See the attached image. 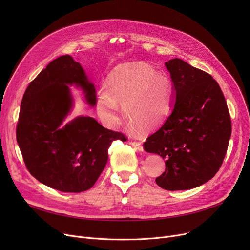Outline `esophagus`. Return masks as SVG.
I'll return each instance as SVG.
<instances>
[{
    "mask_svg": "<svg viewBox=\"0 0 250 250\" xmlns=\"http://www.w3.org/2000/svg\"><path fill=\"white\" fill-rule=\"evenodd\" d=\"M129 144L130 145H132L134 148H136L137 150H139V151H143V146H142V144L140 143V142H129Z\"/></svg>",
    "mask_w": 250,
    "mask_h": 250,
    "instance_id": "esophagus-1",
    "label": "esophagus"
}]
</instances>
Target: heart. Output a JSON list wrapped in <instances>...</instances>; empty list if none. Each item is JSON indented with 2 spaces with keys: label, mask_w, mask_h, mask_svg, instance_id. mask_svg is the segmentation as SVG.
<instances>
[{
  "label": "heart",
  "mask_w": 250,
  "mask_h": 250,
  "mask_svg": "<svg viewBox=\"0 0 250 250\" xmlns=\"http://www.w3.org/2000/svg\"><path fill=\"white\" fill-rule=\"evenodd\" d=\"M170 78L143 62L123 64L110 75L107 87L98 93L96 108L101 121L115 128L121 123L120 108L133 125L151 130L159 126L173 107Z\"/></svg>",
  "instance_id": "b5f03b06"
}]
</instances>
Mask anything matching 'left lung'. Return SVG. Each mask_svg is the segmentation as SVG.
<instances>
[{
  "label": "left lung",
  "mask_w": 250,
  "mask_h": 250,
  "mask_svg": "<svg viewBox=\"0 0 250 250\" xmlns=\"http://www.w3.org/2000/svg\"><path fill=\"white\" fill-rule=\"evenodd\" d=\"M173 85V107L165 123L144 143L165 159L156 183L167 190L198 188L212 179L225 158L231 118L219 84L211 75L180 59L165 62Z\"/></svg>",
  "instance_id": "obj_1"
}]
</instances>
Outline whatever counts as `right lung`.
<instances>
[{
	"instance_id": "add662e5",
	"label": "right lung",
	"mask_w": 250,
	"mask_h": 250,
	"mask_svg": "<svg viewBox=\"0 0 250 250\" xmlns=\"http://www.w3.org/2000/svg\"><path fill=\"white\" fill-rule=\"evenodd\" d=\"M83 90L90 106L96 90L71 56H62L28 85L22 98L16 139L26 167L39 182L62 192H81L94 186L108 160L115 140L126 141L103 127L93 117L78 116L63 122L74 98L69 86Z\"/></svg>"
}]
</instances>
